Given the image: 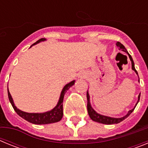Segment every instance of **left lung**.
I'll return each mask as SVG.
<instances>
[{"label": "left lung", "mask_w": 148, "mask_h": 148, "mask_svg": "<svg viewBox=\"0 0 148 148\" xmlns=\"http://www.w3.org/2000/svg\"><path fill=\"white\" fill-rule=\"evenodd\" d=\"M116 46H117V47L119 48V50L123 51V52H125V53L128 55L129 58H130V61H131L132 70H134L135 73L138 75V73H137V71L135 69V66H134V62H133V58H132L131 56L128 53L127 50L126 48L125 47V46L123 45V44H121L120 42L116 43ZM138 82H139V79H138ZM140 95L141 93H139V95H138V101H137V103L136 104L134 108H133L132 110L128 111V113H127L125 116H123V117H121V118H113V117H110V116H104V115L99 114V113H98L97 112H96V111L92 108L91 104H90V95H89L88 90H87V111H88V114L89 116H90V119H91L92 121H95V122H99V123H101V124H104V125H113V124H118V123L122 121L123 120H125L126 118H127L128 116L131 114L132 112H133V111L134 110V109H135L136 106L137 105L138 102L139 101V99H140Z\"/></svg>", "instance_id": "8db88e82"}]
</instances>
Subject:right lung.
I'll use <instances>...</instances> for the list:
<instances>
[{"label": "right lung", "instance_id": "obj_1", "mask_svg": "<svg viewBox=\"0 0 148 148\" xmlns=\"http://www.w3.org/2000/svg\"><path fill=\"white\" fill-rule=\"evenodd\" d=\"M47 39L46 38H40L38 40H37L36 42L34 43L30 47H32L33 45L38 44V43L41 42V41H44ZM75 80L72 81L70 83L66 84V85L62 89V91L60 95L59 100H58V103L56 104L53 109L51 110L47 111V112H44V113H27V112H23V111L21 110L18 109L16 106L15 105V103L13 101V99L12 98V95L10 94L9 89L7 87V91H8V97H9V100H10V103H11L12 108H14L15 111L17 113V114L19 116H21L23 119H25L26 121H29L30 123L35 124V125H47V124H52V123H56L58 121H61V119L63 117V101H64V97L67 91L72 86L74 85L75 84Z\"/></svg>", "mask_w": 148, "mask_h": 148}]
</instances>
